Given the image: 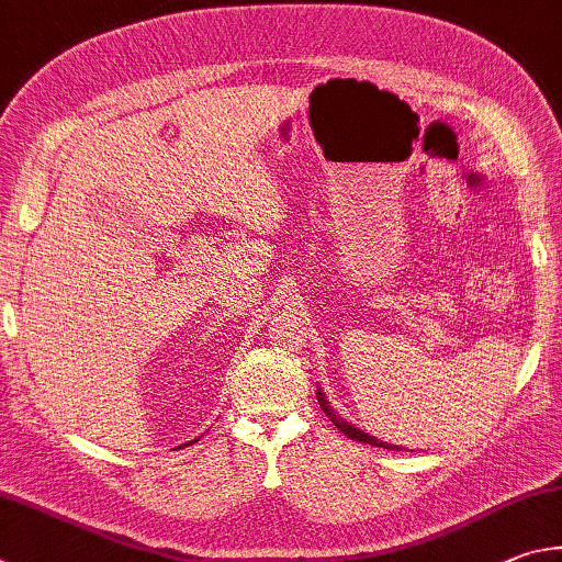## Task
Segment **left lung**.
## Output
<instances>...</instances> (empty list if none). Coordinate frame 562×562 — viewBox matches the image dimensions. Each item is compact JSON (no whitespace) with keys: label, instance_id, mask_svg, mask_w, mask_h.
<instances>
[{"label":"left lung","instance_id":"8db88e82","mask_svg":"<svg viewBox=\"0 0 562 562\" xmlns=\"http://www.w3.org/2000/svg\"><path fill=\"white\" fill-rule=\"evenodd\" d=\"M318 395V402H321V407L326 409V415L330 417V422L333 425H336L342 435L346 437H350L352 441H362V445H370V447H382V449H395V451H400V447H392V445H387V441H380V439H375V437H370V435H366V431H360L358 427H352V425H348V422H342V419H338V415L336 412L330 409V405L326 402V397H323V392H316Z\"/></svg>","mask_w":562,"mask_h":562}]
</instances>
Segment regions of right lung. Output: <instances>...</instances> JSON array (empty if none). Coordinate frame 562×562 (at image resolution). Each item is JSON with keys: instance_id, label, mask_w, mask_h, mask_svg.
<instances>
[{"instance_id": "right-lung-1", "label": "right lung", "mask_w": 562, "mask_h": 562, "mask_svg": "<svg viewBox=\"0 0 562 562\" xmlns=\"http://www.w3.org/2000/svg\"><path fill=\"white\" fill-rule=\"evenodd\" d=\"M194 441H196V439H194Z\"/></svg>"}]
</instances>
